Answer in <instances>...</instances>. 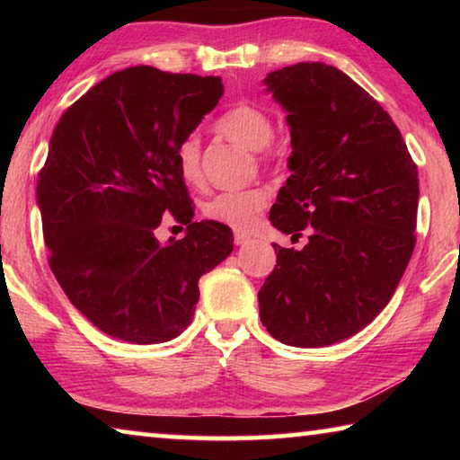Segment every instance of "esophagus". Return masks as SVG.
Returning <instances> with one entry per match:
<instances>
[{
	"instance_id": "1",
	"label": "esophagus",
	"mask_w": 460,
	"mask_h": 460,
	"mask_svg": "<svg viewBox=\"0 0 460 460\" xmlns=\"http://www.w3.org/2000/svg\"><path fill=\"white\" fill-rule=\"evenodd\" d=\"M247 241H249V235H247V233H235V243L237 245H245L247 243Z\"/></svg>"
}]
</instances>
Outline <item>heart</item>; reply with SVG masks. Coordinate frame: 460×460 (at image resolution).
<instances>
[{
    "label": "heart",
    "mask_w": 460,
    "mask_h": 460,
    "mask_svg": "<svg viewBox=\"0 0 460 460\" xmlns=\"http://www.w3.org/2000/svg\"><path fill=\"white\" fill-rule=\"evenodd\" d=\"M217 129L223 136H227L233 142L245 146L247 150H263L270 144L271 136H274V126L266 113L258 107L249 105H237L229 109L227 113L221 115L217 121ZM178 172L186 182H199L200 181V142L197 136H189L182 139L178 146ZM270 200V192L261 186H253V189L243 190H227L215 194L213 199L205 202V215L208 219L219 221L229 225V227L237 231H247L253 227L258 215L266 208Z\"/></svg>",
    "instance_id": "heart-1"
}]
</instances>
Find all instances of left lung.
Segmentation results:
<instances>
[{
	"label": "left lung",
	"mask_w": 460,
	"mask_h": 460,
	"mask_svg": "<svg viewBox=\"0 0 460 460\" xmlns=\"http://www.w3.org/2000/svg\"><path fill=\"white\" fill-rule=\"evenodd\" d=\"M266 93L290 128V178L270 211L308 243H274L278 263L258 292L271 337L326 347L365 329L398 288L416 245L418 170L395 123L351 76L324 62L270 73Z\"/></svg>",
	"instance_id": "left-lung-1"
}]
</instances>
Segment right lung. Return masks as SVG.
Masks as SVG:
<instances>
[{"label": "right lung", "mask_w": 460, "mask_h": 460, "mask_svg": "<svg viewBox=\"0 0 460 460\" xmlns=\"http://www.w3.org/2000/svg\"><path fill=\"white\" fill-rule=\"evenodd\" d=\"M223 97L221 76L129 66L66 109L38 176L50 270L75 308L109 337L155 345L194 316L199 279L233 252L219 221H192L178 146ZM172 212L185 237L153 231Z\"/></svg>", "instance_id": "1"}]
</instances>
